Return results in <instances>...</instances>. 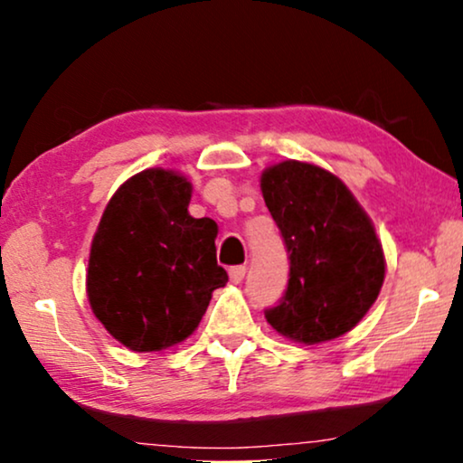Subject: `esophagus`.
Here are the masks:
<instances>
[{"mask_svg": "<svg viewBox=\"0 0 463 463\" xmlns=\"http://www.w3.org/2000/svg\"><path fill=\"white\" fill-rule=\"evenodd\" d=\"M244 276H246V268H244V265H236V268H230V280H232L233 284L242 282Z\"/></svg>", "mask_w": 463, "mask_h": 463, "instance_id": "obj_1", "label": "esophagus"}]
</instances>
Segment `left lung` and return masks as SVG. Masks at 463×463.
I'll use <instances>...</instances> for the list:
<instances>
[{"label": "left lung", "mask_w": 463, "mask_h": 463, "mask_svg": "<svg viewBox=\"0 0 463 463\" xmlns=\"http://www.w3.org/2000/svg\"><path fill=\"white\" fill-rule=\"evenodd\" d=\"M261 192L290 259L287 293L265 312L271 328L306 345L352 331L385 278L371 217L339 176L309 162L265 168Z\"/></svg>", "instance_id": "8db88e82"}]
</instances>
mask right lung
I'll return each mask as SVG.
<instances>
[{
  "instance_id": "right-lung-1",
  "label": "right lung",
  "mask_w": 463,
  "mask_h": 463,
  "mask_svg": "<svg viewBox=\"0 0 463 463\" xmlns=\"http://www.w3.org/2000/svg\"><path fill=\"white\" fill-rule=\"evenodd\" d=\"M192 183L176 170L147 168L107 202L92 238L86 293L107 333L132 352H162L198 328L213 290L219 227L194 219Z\"/></svg>"
}]
</instances>
